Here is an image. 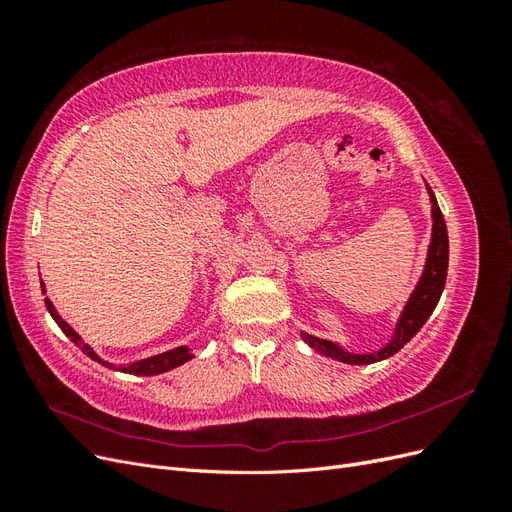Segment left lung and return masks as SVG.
<instances>
[{
	"label": "left lung",
	"instance_id": "1",
	"mask_svg": "<svg viewBox=\"0 0 512 512\" xmlns=\"http://www.w3.org/2000/svg\"><path fill=\"white\" fill-rule=\"evenodd\" d=\"M429 200H431V243H429V252H427V262L421 280H418L414 292L410 294V299L401 312L397 320V329L395 335L391 337V342L382 346L378 352H367V354H356L348 352L342 346H337L335 342H329V339H320L314 335L301 333L303 342H307L309 348H314L316 352L331 356L335 361H342L348 365H369L376 361H384L404 348L410 339L421 331L427 318L431 316L433 309H436L442 290L446 284V269H448V232H446V222L442 218V211L438 207V200L433 196L431 188L427 185Z\"/></svg>",
	"mask_w": 512,
	"mask_h": 512
}]
</instances>
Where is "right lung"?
<instances>
[{"mask_svg":"<svg viewBox=\"0 0 512 512\" xmlns=\"http://www.w3.org/2000/svg\"><path fill=\"white\" fill-rule=\"evenodd\" d=\"M42 292H44V284H42ZM44 303H46V309H49V314L53 316V320L59 324V329L66 333V337H70V342H74L76 346H79V348L89 356V359L98 361V363L104 365V367H111V369L123 371V374L158 376V374H164V371H170V369H175V367H179V365H183V363H188V361L192 359V356H194L188 346H179V348H175V350H168V352H162V354H156V356H149V359L134 361V363H130V365H119V367H117V365H113V363H108V361L100 359V356L94 352V348H91L89 344L83 342L81 335L76 333V331L70 327V324L57 314V309L53 307L51 299H44Z\"/></svg>","mask_w":512,"mask_h":512,"instance_id":"add662e5","label":"right lung"}]
</instances>
